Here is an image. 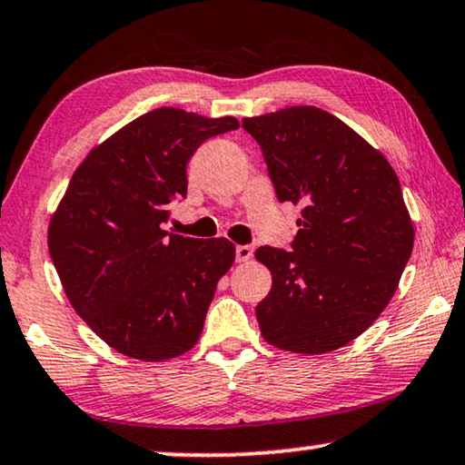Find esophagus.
Returning <instances> with one entry per match:
<instances>
[{
	"label": "esophagus",
	"instance_id": "esophagus-1",
	"mask_svg": "<svg viewBox=\"0 0 465 465\" xmlns=\"http://www.w3.org/2000/svg\"><path fill=\"white\" fill-rule=\"evenodd\" d=\"M252 252H254L252 246H246V244L235 246V261H238V262L251 261L252 259Z\"/></svg>",
	"mask_w": 465,
	"mask_h": 465
}]
</instances>
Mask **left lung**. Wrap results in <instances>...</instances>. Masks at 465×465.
Masks as SVG:
<instances>
[{
  "label": "left lung",
  "mask_w": 465,
  "mask_h": 465,
  "mask_svg": "<svg viewBox=\"0 0 465 465\" xmlns=\"http://www.w3.org/2000/svg\"><path fill=\"white\" fill-rule=\"evenodd\" d=\"M280 203L302 204L292 251L261 246L273 283L256 304L277 349L322 355L361 336L399 286L413 225L397 173L334 114L292 106L242 121Z\"/></svg>",
  "instance_id": "obj_1"
}]
</instances>
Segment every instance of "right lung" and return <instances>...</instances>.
<instances>
[{"label": "right lung", "mask_w": 465, "mask_h": 465, "mask_svg": "<svg viewBox=\"0 0 465 465\" xmlns=\"http://www.w3.org/2000/svg\"><path fill=\"white\" fill-rule=\"evenodd\" d=\"M238 127L233 116L156 108L74 171L47 246L74 311L123 355L163 361L198 342L235 246L225 238H183L163 223L173 200L188 193L185 169L200 143Z\"/></svg>", "instance_id": "add662e5"}]
</instances>
